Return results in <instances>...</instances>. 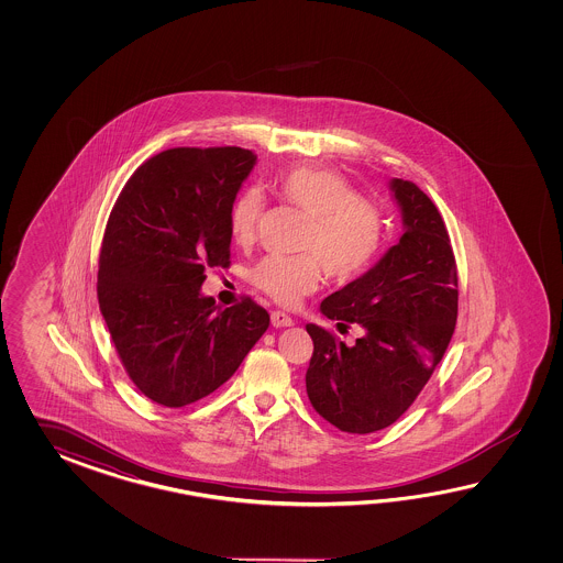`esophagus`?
<instances>
[{"instance_id": "34e87169", "label": "esophagus", "mask_w": 563, "mask_h": 563, "mask_svg": "<svg viewBox=\"0 0 563 563\" xmlns=\"http://www.w3.org/2000/svg\"><path fill=\"white\" fill-rule=\"evenodd\" d=\"M272 323L274 328H287V325H294V320L287 316L286 311H272Z\"/></svg>"}]
</instances>
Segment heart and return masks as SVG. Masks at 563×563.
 <instances>
[{
  "instance_id": "obj_1",
  "label": "heart",
  "mask_w": 563,
  "mask_h": 563,
  "mask_svg": "<svg viewBox=\"0 0 563 563\" xmlns=\"http://www.w3.org/2000/svg\"><path fill=\"white\" fill-rule=\"evenodd\" d=\"M277 195L311 217V225L299 245L308 255H269L250 274L253 286L282 306H296L316 291L322 274L347 282L364 274L386 240V219L376 205L342 175L328 168H289L277 177ZM265 211L264 189L243 187L229 209V233L238 245H252Z\"/></svg>"
}]
</instances>
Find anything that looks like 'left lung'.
Instances as JSON below:
<instances>
[{"label":"left lung","instance_id":"8db88e82","mask_svg":"<svg viewBox=\"0 0 563 563\" xmlns=\"http://www.w3.org/2000/svg\"><path fill=\"white\" fill-rule=\"evenodd\" d=\"M402 235L364 276L323 299L340 328L364 330L347 346L316 323L306 390L340 431L368 434L400 419L443 360L456 323V264L443 217L415 183L390 180Z\"/></svg>","mask_w":563,"mask_h":563}]
</instances>
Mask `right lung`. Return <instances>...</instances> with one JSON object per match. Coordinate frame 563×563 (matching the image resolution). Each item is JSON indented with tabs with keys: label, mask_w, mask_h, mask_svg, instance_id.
Listing matches in <instances>:
<instances>
[{
	"label": "right lung",
	"mask_w": 563,
	"mask_h": 563,
	"mask_svg": "<svg viewBox=\"0 0 563 563\" xmlns=\"http://www.w3.org/2000/svg\"><path fill=\"white\" fill-rule=\"evenodd\" d=\"M257 156L240 146L168 148L120 191L98 260V303L122 366L156 405L211 395L264 335L252 298L217 308L205 269L228 267L229 209Z\"/></svg>",
	"instance_id": "add662e5"
}]
</instances>
